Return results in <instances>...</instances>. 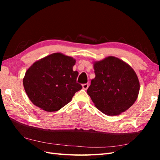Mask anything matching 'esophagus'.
<instances>
[{"instance_id": "esophagus-1", "label": "esophagus", "mask_w": 160, "mask_h": 160, "mask_svg": "<svg viewBox=\"0 0 160 160\" xmlns=\"http://www.w3.org/2000/svg\"><path fill=\"white\" fill-rule=\"evenodd\" d=\"M82 87H83V89L84 90H87L89 88V84L88 83H85V84H83V85H82Z\"/></svg>"}]
</instances>
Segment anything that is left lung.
I'll use <instances>...</instances> for the list:
<instances>
[{
  "instance_id": "left-lung-1",
  "label": "left lung",
  "mask_w": 160,
  "mask_h": 160,
  "mask_svg": "<svg viewBox=\"0 0 160 160\" xmlns=\"http://www.w3.org/2000/svg\"><path fill=\"white\" fill-rule=\"evenodd\" d=\"M95 77L88 94L95 107L104 114L120 115L133 105L139 92L137 74L127 62L109 56L93 62Z\"/></svg>"
}]
</instances>
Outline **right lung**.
<instances>
[{
	"label": "right lung",
	"instance_id": "1",
	"mask_svg": "<svg viewBox=\"0 0 160 160\" xmlns=\"http://www.w3.org/2000/svg\"><path fill=\"white\" fill-rule=\"evenodd\" d=\"M75 59L61 52L37 61L27 69L23 86L31 102L49 112L69 103L82 86L77 83L79 72L72 70Z\"/></svg>",
	"mask_w": 160,
	"mask_h": 160
}]
</instances>
